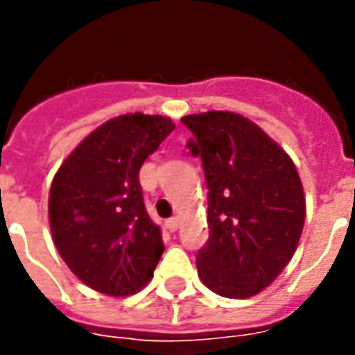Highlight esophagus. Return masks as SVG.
Listing matches in <instances>:
<instances>
[{"label": "esophagus", "mask_w": 355, "mask_h": 355, "mask_svg": "<svg viewBox=\"0 0 355 355\" xmlns=\"http://www.w3.org/2000/svg\"><path fill=\"white\" fill-rule=\"evenodd\" d=\"M165 224H167V228H169L171 232H177L178 228H180V218H178V216H173V218H169Z\"/></svg>", "instance_id": "obj_1"}]
</instances>
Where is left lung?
<instances>
[{
	"instance_id": "left-lung-1",
	"label": "left lung",
	"mask_w": 355,
	"mask_h": 355,
	"mask_svg": "<svg viewBox=\"0 0 355 355\" xmlns=\"http://www.w3.org/2000/svg\"><path fill=\"white\" fill-rule=\"evenodd\" d=\"M188 148L207 182V245L200 279L226 298H249L274 282L297 251L306 200L297 167L259 125L234 112L182 117Z\"/></svg>"
}]
</instances>
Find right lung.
Segmentation results:
<instances>
[{
	"mask_svg": "<svg viewBox=\"0 0 355 355\" xmlns=\"http://www.w3.org/2000/svg\"><path fill=\"white\" fill-rule=\"evenodd\" d=\"M173 129L163 116L114 117L81 140L53 178V241L91 289L127 297L152 279L165 247L144 207L139 171Z\"/></svg>",
	"mask_w": 355,
	"mask_h": 355,
	"instance_id": "obj_1",
	"label": "right lung"
}]
</instances>
